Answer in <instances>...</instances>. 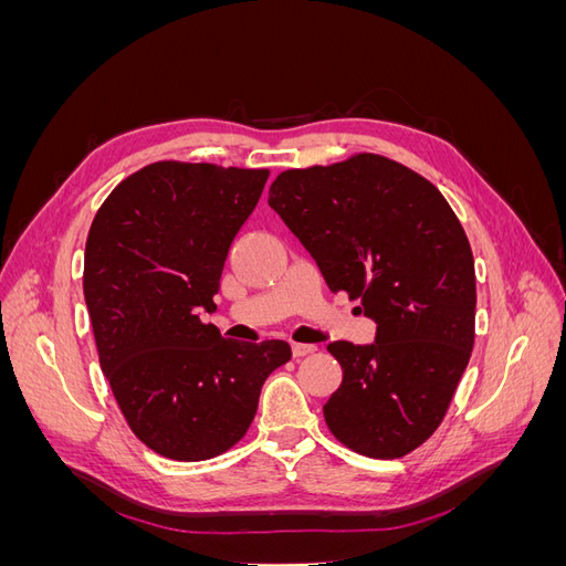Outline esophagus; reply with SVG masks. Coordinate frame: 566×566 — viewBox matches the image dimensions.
Wrapping results in <instances>:
<instances>
[{
  "label": "esophagus",
  "mask_w": 566,
  "mask_h": 566,
  "mask_svg": "<svg viewBox=\"0 0 566 566\" xmlns=\"http://www.w3.org/2000/svg\"><path fill=\"white\" fill-rule=\"evenodd\" d=\"M314 352H316L314 345H300V342H295V345H293V356H295V358L310 356V354H314Z\"/></svg>",
  "instance_id": "obj_1"
}]
</instances>
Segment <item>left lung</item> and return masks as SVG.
<instances>
[{"label":"left lung","mask_w":566,"mask_h":566,"mask_svg":"<svg viewBox=\"0 0 566 566\" xmlns=\"http://www.w3.org/2000/svg\"><path fill=\"white\" fill-rule=\"evenodd\" d=\"M269 205L314 256L325 283L361 300L370 345L331 342L342 385L323 406L331 432L368 458H401L441 424L474 345V260L437 188L361 153L287 169Z\"/></svg>","instance_id":"8db88e82"}]
</instances>
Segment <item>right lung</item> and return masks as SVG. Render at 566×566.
<instances>
[{"mask_svg":"<svg viewBox=\"0 0 566 566\" xmlns=\"http://www.w3.org/2000/svg\"><path fill=\"white\" fill-rule=\"evenodd\" d=\"M266 169L153 163L113 188L84 248L101 370L132 432L172 460L231 449L256 413L269 375L290 361L283 339L221 337L200 314Z\"/></svg>","mask_w":566,"mask_h":566,"instance_id":"add662e5","label":"right lung"}]
</instances>
